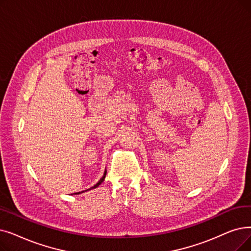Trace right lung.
Returning a JSON list of instances; mask_svg holds the SVG:
<instances>
[{
  "label": "right lung",
  "instance_id": "add662e5",
  "mask_svg": "<svg viewBox=\"0 0 251 251\" xmlns=\"http://www.w3.org/2000/svg\"><path fill=\"white\" fill-rule=\"evenodd\" d=\"M105 176H106V169H105V171H104V173H103V176H102V177L100 178V180L99 182H97V183L95 184V186H93L92 188H90L89 190H91V189H95V188H97V187H99V186H100V183H101V182H102V181L104 180V177H105ZM86 191H87V190H86ZM83 192H84V191H83ZM75 194H77V193H75ZM78 194H79V193H78Z\"/></svg>",
  "mask_w": 251,
  "mask_h": 251
}]
</instances>
